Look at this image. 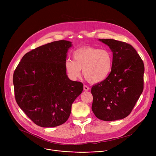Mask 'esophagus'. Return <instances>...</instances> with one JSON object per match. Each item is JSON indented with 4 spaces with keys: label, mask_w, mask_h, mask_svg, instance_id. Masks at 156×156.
<instances>
[{
    "label": "esophagus",
    "mask_w": 156,
    "mask_h": 156,
    "mask_svg": "<svg viewBox=\"0 0 156 156\" xmlns=\"http://www.w3.org/2000/svg\"><path fill=\"white\" fill-rule=\"evenodd\" d=\"M83 90H84V91H87L90 90V88H89L88 86H86V85H84V86H83Z\"/></svg>",
    "instance_id": "1"
}]
</instances>
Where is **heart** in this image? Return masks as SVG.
I'll list each match as a JSON object with an SVG mask.
<instances>
[{
  "label": "heart",
  "instance_id": "obj_1",
  "mask_svg": "<svg viewBox=\"0 0 156 156\" xmlns=\"http://www.w3.org/2000/svg\"><path fill=\"white\" fill-rule=\"evenodd\" d=\"M112 65L113 57L109 51L85 47L75 51L73 54V60H66L65 67L72 79L78 78L83 69V75L88 82L99 83L108 76Z\"/></svg>",
  "mask_w": 156,
  "mask_h": 156
}]
</instances>
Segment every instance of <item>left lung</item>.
<instances>
[{
  "label": "left lung",
  "mask_w": 156,
  "mask_h": 156,
  "mask_svg": "<svg viewBox=\"0 0 156 156\" xmlns=\"http://www.w3.org/2000/svg\"><path fill=\"white\" fill-rule=\"evenodd\" d=\"M99 41L112 52L113 65L108 76L91 88L92 110L104 121L123 119L130 114L143 92L144 63L130 44L112 39Z\"/></svg>",
  "instance_id": "1"
}]
</instances>
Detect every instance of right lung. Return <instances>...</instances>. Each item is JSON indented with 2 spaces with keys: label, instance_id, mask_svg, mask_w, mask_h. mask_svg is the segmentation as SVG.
Segmentation results:
<instances>
[{
  "label": "right lung",
  "instance_id": "1",
  "mask_svg": "<svg viewBox=\"0 0 156 156\" xmlns=\"http://www.w3.org/2000/svg\"><path fill=\"white\" fill-rule=\"evenodd\" d=\"M70 41L48 43L27 53L13 78L16 101L37 125L59 126L68 120L72 105L83 90L81 82L70 80L65 67Z\"/></svg>",
  "mask_w": 156,
  "mask_h": 156
}]
</instances>
